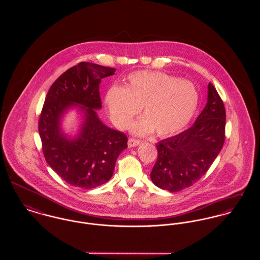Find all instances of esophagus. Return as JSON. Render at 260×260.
<instances>
[{
  "label": "esophagus",
  "instance_id": "34e87169",
  "mask_svg": "<svg viewBox=\"0 0 260 260\" xmlns=\"http://www.w3.org/2000/svg\"><path fill=\"white\" fill-rule=\"evenodd\" d=\"M140 144V141L137 140V139H134V138H130L128 140V147L129 148H132V147H136Z\"/></svg>",
  "mask_w": 260,
  "mask_h": 260
}]
</instances>
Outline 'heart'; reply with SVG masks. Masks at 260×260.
I'll return each instance as SVG.
<instances>
[{
  "label": "heart",
  "instance_id": "obj_1",
  "mask_svg": "<svg viewBox=\"0 0 260 260\" xmlns=\"http://www.w3.org/2000/svg\"><path fill=\"white\" fill-rule=\"evenodd\" d=\"M198 101V92L191 82L154 71L129 75L124 88L114 86L105 96V105L116 127L127 129L142 108L145 116L132 125V132L146 135L156 130L161 137L184 129Z\"/></svg>",
  "mask_w": 260,
  "mask_h": 260
}]
</instances>
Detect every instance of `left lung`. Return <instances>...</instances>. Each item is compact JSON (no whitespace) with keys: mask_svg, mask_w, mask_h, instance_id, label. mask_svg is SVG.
Instances as JSON below:
<instances>
[{"mask_svg":"<svg viewBox=\"0 0 260 260\" xmlns=\"http://www.w3.org/2000/svg\"><path fill=\"white\" fill-rule=\"evenodd\" d=\"M225 108L208 84L207 103L185 131L157 143L158 158L150 177L161 189L177 192L197 182L210 168L225 139Z\"/></svg>","mask_w":260,"mask_h":260,"instance_id":"8db88e82","label":"left lung"}]
</instances>
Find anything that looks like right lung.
<instances>
[{
  "instance_id": "obj_1",
  "label": "right lung",
  "mask_w": 260,
  "mask_h": 260,
  "mask_svg": "<svg viewBox=\"0 0 260 260\" xmlns=\"http://www.w3.org/2000/svg\"><path fill=\"white\" fill-rule=\"evenodd\" d=\"M114 68L82 62L61 75L51 86L39 120L43 153L50 167L67 183L92 189L110 180L127 136L106 126L97 111L102 108L99 84L115 74ZM76 109L81 116L74 137L64 133V115Z\"/></svg>"
}]
</instances>
